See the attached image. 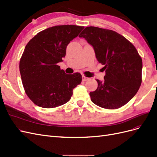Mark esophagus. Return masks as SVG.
Masks as SVG:
<instances>
[{
  "label": "esophagus",
  "instance_id": "obj_1",
  "mask_svg": "<svg viewBox=\"0 0 157 157\" xmlns=\"http://www.w3.org/2000/svg\"><path fill=\"white\" fill-rule=\"evenodd\" d=\"M89 80V78L85 77V76H82V80L83 81H86V80Z\"/></svg>",
  "mask_w": 157,
  "mask_h": 157
}]
</instances>
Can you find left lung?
Instances as JSON below:
<instances>
[{
  "label": "left lung",
  "mask_w": 157,
  "mask_h": 157,
  "mask_svg": "<svg viewBox=\"0 0 157 157\" xmlns=\"http://www.w3.org/2000/svg\"><path fill=\"white\" fill-rule=\"evenodd\" d=\"M91 44L99 63L105 66L103 82L90 92L92 101L104 109H116L132 99L141 86L142 59L135 46L118 33L97 27H87L80 33Z\"/></svg>",
  "instance_id": "left-lung-1"
}]
</instances>
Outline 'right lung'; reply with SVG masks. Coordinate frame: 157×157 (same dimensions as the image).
<instances>
[{"mask_svg":"<svg viewBox=\"0 0 157 157\" xmlns=\"http://www.w3.org/2000/svg\"><path fill=\"white\" fill-rule=\"evenodd\" d=\"M84 27L63 25L42 31L27 44L20 71L27 96L35 105L54 108L68 102L73 90L82 82L79 73L67 75L58 65L66 48Z\"/></svg>","mask_w":157,"mask_h":157,"instance_id":"1","label":"right lung"}]
</instances>
